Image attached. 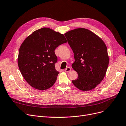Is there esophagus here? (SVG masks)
I'll return each instance as SVG.
<instances>
[{"mask_svg": "<svg viewBox=\"0 0 126 126\" xmlns=\"http://www.w3.org/2000/svg\"><path fill=\"white\" fill-rule=\"evenodd\" d=\"M71 71V68L70 67H68L64 69V71L65 72H69Z\"/></svg>", "mask_w": 126, "mask_h": 126, "instance_id": "34e87169", "label": "esophagus"}]
</instances>
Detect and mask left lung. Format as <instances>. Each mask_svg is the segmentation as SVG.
I'll use <instances>...</instances> for the list:
<instances>
[{"instance_id":"left-lung-1","label":"left lung","mask_w":126,"mask_h":126,"mask_svg":"<svg viewBox=\"0 0 126 126\" xmlns=\"http://www.w3.org/2000/svg\"><path fill=\"white\" fill-rule=\"evenodd\" d=\"M74 54L72 65L78 78L72 82L82 91L91 90L103 79L109 63L104 41L91 31L79 28L64 34Z\"/></svg>"}]
</instances>
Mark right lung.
I'll return each mask as SVG.
<instances>
[{
    "instance_id": "add662e5",
    "label": "right lung",
    "mask_w": 126,
    "mask_h": 126,
    "mask_svg": "<svg viewBox=\"0 0 126 126\" xmlns=\"http://www.w3.org/2000/svg\"><path fill=\"white\" fill-rule=\"evenodd\" d=\"M66 43L63 34L46 27L35 31L23 42L17 63L22 76L30 86L45 90L54 85L59 73L55 67L58 58L54 50Z\"/></svg>"
}]
</instances>
